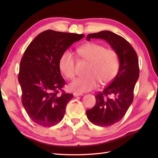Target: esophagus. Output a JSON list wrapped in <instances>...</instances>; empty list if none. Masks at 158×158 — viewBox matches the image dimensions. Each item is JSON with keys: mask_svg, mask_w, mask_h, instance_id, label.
Returning <instances> with one entry per match:
<instances>
[{"mask_svg": "<svg viewBox=\"0 0 158 158\" xmlns=\"http://www.w3.org/2000/svg\"><path fill=\"white\" fill-rule=\"evenodd\" d=\"M83 94L81 93H79V92H73V96H82Z\"/></svg>", "mask_w": 158, "mask_h": 158, "instance_id": "1", "label": "esophagus"}]
</instances>
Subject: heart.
Segmentation results:
<instances>
[{"label":"heart","mask_w":158,"mask_h":158,"mask_svg":"<svg viewBox=\"0 0 158 158\" xmlns=\"http://www.w3.org/2000/svg\"><path fill=\"white\" fill-rule=\"evenodd\" d=\"M83 60L88 62L85 75L70 83V89L78 92H87L96 88L98 82L105 85L111 81L119 70V58L117 53L106 49L104 45L89 43L77 49ZM59 66L67 78L73 79L76 73V60L69 51L64 52L59 60Z\"/></svg>","instance_id":"heart-1"}]
</instances>
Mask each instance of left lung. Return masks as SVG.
Wrapping results in <instances>:
<instances>
[{"mask_svg": "<svg viewBox=\"0 0 158 158\" xmlns=\"http://www.w3.org/2000/svg\"><path fill=\"white\" fill-rule=\"evenodd\" d=\"M100 39L106 41L118 56L119 66L115 79L102 92L96 95V105L87 110L90 122L106 127L122 119L132 105L134 89L139 77L138 56L125 39L109 31L89 34L86 39Z\"/></svg>", "mask_w": 158, "mask_h": 158, "instance_id": "1", "label": "left lung"}]
</instances>
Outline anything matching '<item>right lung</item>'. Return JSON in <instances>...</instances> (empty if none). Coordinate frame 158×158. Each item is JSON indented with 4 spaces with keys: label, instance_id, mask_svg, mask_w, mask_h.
I'll list each match as a JSON object with an SVG mask.
<instances>
[{
    "label": "right lung",
    "instance_id": "obj_1",
    "mask_svg": "<svg viewBox=\"0 0 158 158\" xmlns=\"http://www.w3.org/2000/svg\"><path fill=\"white\" fill-rule=\"evenodd\" d=\"M84 35L48 30L30 43L20 62L18 81L22 102L32 122L43 127L58 124L64 116L72 94H59L65 85L59 60Z\"/></svg>",
    "mask_w": 158,
    "mask_h": 158
}]
</instances>
